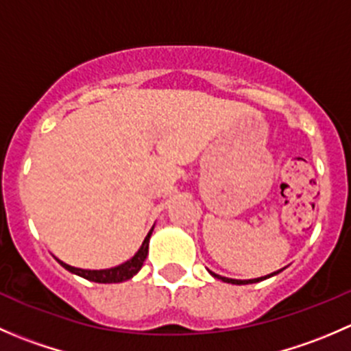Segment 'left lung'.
<instances>
[{
  "label": "left lung",
  "instance_id": "8db88e82",
  "mask_svg": "<svg viewBox=\"0 0 351 351\" xmlns=\"http://www.w3.org/2000/svg\"><path fill=\"white\" fill-rule=\"evenodd\" d=\"M280 271H282V270H278V271H274V274H270V275H265V277H260V278H251V280H234V278L221 277V275L214 274V271H210V270H208V274H210L212 277H214V278H219V280H222V282H228V284H234V285H246V284H256V282H260V280H265V278H270V277H274V275L280 274Z\"/></svg>",
  "mask_w": 351,
  "mask_h": 351
}]
</instances>
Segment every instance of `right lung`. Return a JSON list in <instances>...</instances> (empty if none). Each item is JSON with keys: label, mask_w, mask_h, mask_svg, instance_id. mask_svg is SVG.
<instances>
[{"label": "right lung", "mask_w": 351, "mask_h": 351, "mask_svg": "<svg viewBox=\"0 0 351 351\" xmlns=\"http://www.w3.org/2000/svg\"><path fill=\"white\" fill-rule=\"evenodd\" d=\"M153 229L154 228H151V231L147 232V236L144 238L143 246L139 247V251H137L130 260H127L125 263L119 265V267L107 268V270H83V268L71 267V265L58 260V258H56V260H58L67 271H71V274L80 275V277L86 278V280L97 282V284H119V282H125L129 280V278H132L134 275L143 268L144 260H146L147 256V251H149V238L151 234H153Z\"/></svg>", "instance_id": "1"}]
</instances>
